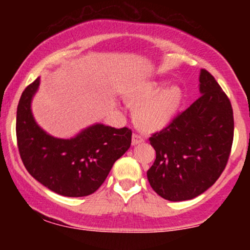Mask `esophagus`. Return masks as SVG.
<instances>
[{
    "label": "esophagus",
    "mask_w": 250,
    "mask_h": 250,
    "mask_svg": "<svg viewBox=\"0 0 250 250\" xmlns=\"http://www.w3.org/2000/svg\"><path fill=\"white\" fill-rule=\"evenodd\" d=\"M143 142H145V140H143L142 136H140V135H137V134H133V136H131V145L137 146V145H140V143H143Z\"/></svg>",
    "instance_id": "1"
}]
</instances>
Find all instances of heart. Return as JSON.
I'll return each instance as SVG.
<instances>
[{
    "mask_svg": "<svg viewBox=\"0 0 250 250\" xmlns=\"http://www.w3.org/2000/svg\"><path fill=\"white\" fill-rule=\"evenodd\" d=\"M163 80H149L128 89L125 99L134 108L135 125L145 133H155L170 125L183 102V90Z\"/></svg>",
    "mask_w": 250,
    "mask_h": 250,
    "instance_id": "obj_1",
    "label": "heart"
}]
</instances>
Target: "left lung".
I'll use <instances>...</instances> for the list:
<instances>
[{
  "instance_id": "obj_1",
  "label": "left lung",
  "mask_w": 250,
  "mask_h": 250,
  "mask_svg": "<svg viewBox=\"0 0 250 250\" xmlns=\"http://www.w3.org/2000/svg\"><path fill=\"white\" fill-rule=\"evenodd\" d=\"M199 81V99L149 139L156 159L148 181L160 196L174 202L210 188L226 168L233 145L230 101L207 70L201 69Z\"/></svg>"
}]
</instances>
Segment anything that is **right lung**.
Instances as JSON below:
<instances>
[{"label": "right lung", "mask_w": 250, "mask_h": 250, "mask_svg": "<svg viewBox=\"0 0 250 250\" xmlns=\"http://www.w3.org/2000/svg\"><path fill=\"white\" fill-rule=\"evenodd\" d=\"M39 87L37 77L24 89L17 105V146L24 167L56 194L68 197L93 194L130 147L131 130L94 123L70 139L51 136L37 125L31 111Z\"/></svg>", "instance_id": "right-lung-1"}]
</instances>
